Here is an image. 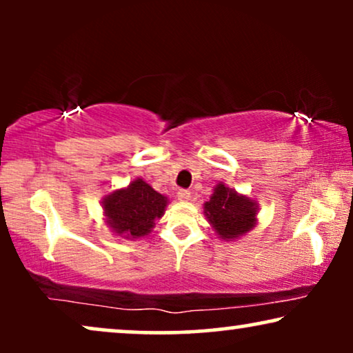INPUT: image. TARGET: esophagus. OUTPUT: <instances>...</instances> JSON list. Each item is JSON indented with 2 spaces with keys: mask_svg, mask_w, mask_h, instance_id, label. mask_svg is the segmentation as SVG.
Masks as SVG:
<instances>
[{
  "mask_svg": "<svg viewBox=\"0 0 353 353\" xmlns=\"http://www.w3.org/2000/svg\"><path fill=\"white\" fill-rule=\"evenodd\" d=\"M176 197H178V201H181V202H188L191 199V192L190 191H186V190H180L176 192Z\"/></svg>",
  "mask_w": 353,
  "mask_h": 353,
  "instance_id": "obj_1",
  "label": "esophagus"
}]
</instances>
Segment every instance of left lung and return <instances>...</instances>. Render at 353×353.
Instances as JSON below:
<instances>
[{
    "label": "left lung",
    "mask_w": 353,
    "mask_h": 353,
    "mask_svg": "<svg viewBox=\"0 0 353 353\" xmlns=\"http://www.w3.org/2000/svg\"><path fill=\"white\" fill-rule=\"evenodd\" d=\"M202 207L215 234L225 243L244 238L259 223V202L228 188L223 181L216 183Z\"/></svg>",
    "instance_id": "left-lung-1"
}]
</instances>
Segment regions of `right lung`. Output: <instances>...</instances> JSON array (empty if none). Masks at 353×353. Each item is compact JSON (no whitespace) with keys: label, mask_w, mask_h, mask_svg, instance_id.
<instances>
[{"label":"right lung","mask_w":353,"mask_h":353,"mask_svg":"<svg viewBox=\"0 0 353 353\" xmlns=\"http://www.w3.org/2000/svg\"><path fill=\"white\" fill-rule=\"evenodd\" d=\"M168 205V197L157 192L141 176L128 186L110 191L101 201L104 223L110 233L122 239L137 241L151 234Z\"/></svg>","instance_id":"right-lung-1"}]
</instances>
